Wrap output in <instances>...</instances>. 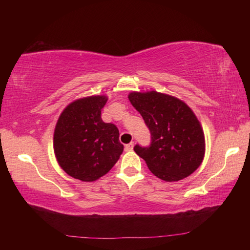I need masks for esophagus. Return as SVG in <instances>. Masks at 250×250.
Masks as SVG:
<instances>
[{
    "label": "esophagus",
    "mask_w": 250,
    "mask_h": 250,
    "mask_svg": "<svg viewBox=\"0 0 250 250\" xmlns=\"http://www.w3.org/2000/svg\"><path fill=\"white\" fill-rule=\"evenodd\" d=\"M133 147H134V143L131 142L130 144H126V145L125 146V149L126 151H130V150L133 149Z\"/></svg>",
    "instance_id": "34e87169"
}]
</instances>
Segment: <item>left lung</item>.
<instances>
[{
	"label": "left lung",
	"mask_w": 250,
	"mask_h": 250,
	"mask_svg": "<svg viewBox=\"0 0 250 250\" xmlns=\"http://www.w3.org/2000/svg\"><path fill=\"white\" fill-rule=\"evenodd\" d=\"M128 98L151 133L149 147L134 151L151 173L164 182H177L198 168L205 155L203 128L193 110L173 95L132 91Z\"/></svg>",
	"instance_id": "1"
}]
</instances>
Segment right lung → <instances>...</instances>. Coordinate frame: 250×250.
I'll use <instances>...</instances> for the list:
<instances>
[{
	"mask_svg": "<svg viewBox=\"0 0 250 250\" xmlns=\"http://www.w3.org/2000/svg\"><path fill=\"white\" fill-rule=\"evenodd\" d=\"M107 100L104 94L77 99L63 109L57 121V161L66 174L82 182H95L107 174L124 151L117 126L101 118Z\"/></svg>",
	"mask_w": 250,
	"mask_h": 250,
	"instance_id": "1",
	"label": "right lung"
}]
</instances>
